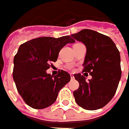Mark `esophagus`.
I'll use <instances>...</instances> for the list:
<instances>
[{"label": "esophagus", "mask_w": 129, "mask_h": 129, "mask_svg": "<svg viewBox=\"0 0 129 129\" xmlns=\"http://www.w3.org/2000/svg\"><path fill=\"white\" fill-rule=\"evenodd\" d=\"M70 77H71L72 79H73V78H74V75H73V74H70Z\"/></svg>", "instance_id": "obj_1"}]
</instances>
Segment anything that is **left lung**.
<instances>
[{"label":"left lung","mask_w":129,"mask_h":129,"mask_svg":"<svg viewBox=\"0 0 129 129\" xmlns=\"http://www.w3.org/2000/svg\"><path fill=\"white\" fill-rule=\"evenodd\" d=\"M71 37L85 45L83 72L92 76L86 80L80 73L74 75L80 84L73 92L75 101L85 110L100 109L114 96L121 80L119 51L111 38L90 29H82Z\"/></svg>","instance_id":"8db88e82"}]
</instances>
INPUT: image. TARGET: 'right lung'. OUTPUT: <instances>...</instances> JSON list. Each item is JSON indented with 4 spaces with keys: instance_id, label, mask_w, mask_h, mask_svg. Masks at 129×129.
<instances>
[{
    "instance_id": "1",
    "label": "right lung",
    "mask_w": 129,
    "mask_h": 129,
    "mask_svg": "<svg viewBox=\"0 0 129 129\" xmlns=\"http://www.w3.org/2000/svg\"><path fill=\"white\" fill-rule=\"evenodd\" d=\"M71 37H39L21 44L13 59V77L17 90L28 106L35 109L50 106L59 90L70 81V75L61 70L54 76L47 74L50 62H56L59 52Z\"/></svg>"
}]
</instances>
